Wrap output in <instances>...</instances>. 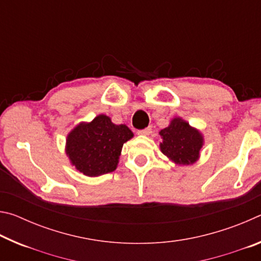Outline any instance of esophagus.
<instances>
[{"label": "esophagus", "mask_w": 261, "mask_h": 261, "mask_svg": "<svg viewBox=\"0 0 261 261\" xmlns=\"http://www.w3.org/2000/svg\"><path fill=\"white\" fill-rule=\"evenodd\" d=\"M152 134V127H146V129H143V130H139L138 131V135H141V136H149Z\"/></svg>", "instance_id": "obj_1"}]
</instances>
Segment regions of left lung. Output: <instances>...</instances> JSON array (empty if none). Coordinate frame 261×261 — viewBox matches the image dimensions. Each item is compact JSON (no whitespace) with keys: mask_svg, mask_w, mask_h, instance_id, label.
I'll return each mask as SVG.
<instances>
[{"mask_svg":"<svg viewBox=\"0 0 261 261\" xmlns=\"http://www.w3.org/2000/svg\"><path fill=\"white\" fill-rule=\"evenodd\" d=\"M162 138L160 149L175 165L189 166L199 160L204 145L201 132L180 117H174L169 125L159 132Z\"/></svg>","mask_w":261,"mask_h":261,"instance_id":"obj_1","label":"left lung"}]
</instances>
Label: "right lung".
Returning <instances> with one entry per match:
<instances>
[{"label": "right lung", "mask_w": 261, "mask_h": 261, "mask_svg": "<svg viewBox=\"0 0 261 261\" xmlns=\"http://www.w3.org/2000/svg\"><path fill=\"white\" fill-rule=\"evenodd\" d=\"M134 137L125 124H114L100 114L91 122H81L69 132L65 154L70 163L88 177L112 173L117 168L123 144Z\"/></svg>", "instance_id": "add662e5"}]
</instances>
